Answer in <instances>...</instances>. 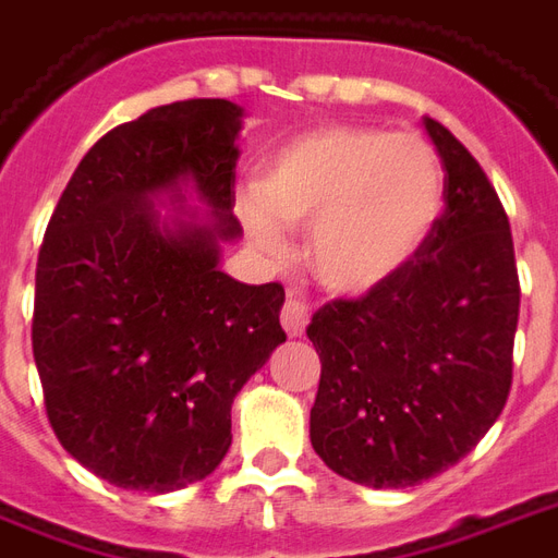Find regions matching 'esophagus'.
Returning <instances> with one entry per match:
<instances>
[{
  "label": "esophagus",
  "instance_id": "34e87169",
  "mask_svg": "<svg viewBox=\"0 0 558 558\" xmlns=\"http://www.w3.org/2000/svg\"><path fill=\"white\" fill-rule=\"evenodd\" d=\"M307 322H311V311H307V304L295 295L283 301V311H280V325H283V331L290 333V337H301V333L307 331Z\"/></svg>",
  "mask_w": 558,
  "mask_h": 558
}]
</instances>
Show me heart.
Wrapping results in <instances>:
<instances>
[{
    "instance_id": "obj_1",
    "label": "heart",
    "mask_w": 558,
    "mask_h": 558,
    "mask_svg": "<svg viewBox=\"0 0 558 558\" xmlns=\"http://www.w3.org/2000/svg\"><path fill=\"white\" fill-rule=\"evenodd\" d=\"M259 201L242 204L254 245L287 259L283 227L307 230L322 287L369 292L428 245L444 216V168L420 135L333 126L280 147L263 168Z\"/></svg>"
}]
</instances>
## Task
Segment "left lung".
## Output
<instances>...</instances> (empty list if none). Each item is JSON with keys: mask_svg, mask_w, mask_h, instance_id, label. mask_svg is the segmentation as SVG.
Here are the masks:
<instances>
[{"mask_svg": "<svg viewBox=\"0 0 558 558\" xmlns=\"http://www.w3.org/2000/svg\"><path fill=\"white\" fill-rule=\"evenodd\" d=\"M444 162L428 245L363 299L316 311L311 444L342 478L411 488L458 464L511 390L521 283L506 209L464 144L426 118Z\"/></svg>", "mask_w": 558, "mask_h": 558, "instance_id": "8db88e82", "label": "left lung"}]
</instances>
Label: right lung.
Returning <instances> with one entry per match:
<instances>
[{
  "instance_id": "right-lung-1",
  "label": "right lung",
  "mask_w": 558,
  "mask_h": 558,
  "mask_svg": "<svg viewBox=\"0 0 558 558\" xmlns=\"http://www.w3.org/2000/svg\"><path fill=\"white\" fill-rule=\"evenodd\" d=\"M242 114L183 100L106 132L37 254L32 349L49 426L118 488L168 494L209 476L233 440V399L287 340L283 287L218 268L242 236ZM192 196L207 209L185 207Z\"/></svg>"
}]
</instances>
